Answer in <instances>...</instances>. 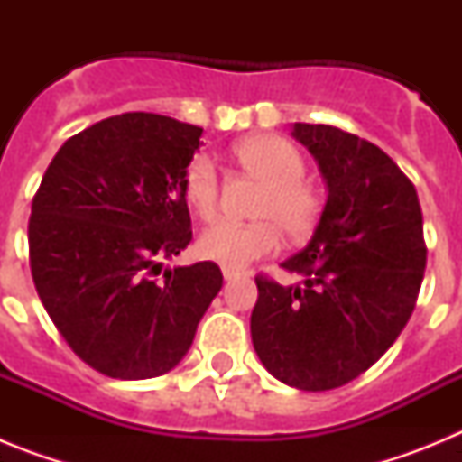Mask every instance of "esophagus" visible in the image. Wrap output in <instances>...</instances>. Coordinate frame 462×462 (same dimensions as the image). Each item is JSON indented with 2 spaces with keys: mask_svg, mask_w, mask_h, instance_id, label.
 Listing matches in <instances>:
<instances>
[{
  "mask_svg": "<svg viewBox=\"0 0 462 462\" xmlns=\"http://www.w3.org/2000/svg\"><path fill=\"white\" fill-rule=\"evenodd\" d=\"M222 275H224V280H236V277H238L240 273L234 271V268H226V266H224V268H222Z\"/></svg>",
  "mask_w": 462,
  "mask_h": 462,
  "instance_id": "esophagus-1",
  "label": "esophagus"
}]
</instances>
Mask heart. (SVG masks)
Wrapping results in <instances>:
<instances>
[{
  "label": "heart",
  "instance_id": "1",
  "mask_svg": "<svg viewBox=\"0 0 462 462\" xmlns=\"http://www.w3.org/2000/svg\"><path fill=\"white\" fill-rule=\"evenodd\" d=\"M245 173L263 182L252 224L217 222L199 236L203 259L226 268H245L250 261L280 247V228L289 238H303L319 222L321 199L305 175V162L291 143L280 136H250L234 148ZM182 194L201 219H212L219 206V171L208 154H196L182 175Z\"/></svg>",
  "mask_w": 462,
  "mask_h": 462
}]
</instances>
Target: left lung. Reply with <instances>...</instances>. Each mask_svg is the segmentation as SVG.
<instances>
[{"label": "left lung", "instance_id": "obj_1", "mask_svg": "<svg viewBox=\"0 0 462 462\" xmlns=\"http://www.w3.org/2000/svg\"><path fill=\"white\" fill-rule=\"evenodd\" d=\"M328 199L312 240L282 263L303 277L256 275L252 342L263 368L300 391H328L377 363L414 312L426 271L414 185L389 154L337 126L296 122Z\"/></svg>", "mask_w": 462, "mask_h": 462}]
</instances>
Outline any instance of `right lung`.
<instances>
[{
  "instance_id": "1",
  "label": "right lung",
  "mask_w": 462,
  "mask_h": 462,
  "mask_svg": "<svg viewBox=\"0 0 462 462\" xmlns=\"http://www.w3.org/2000/svg\"><path fill=\"white\" fill-rule=\"evenodd\" d=\"M201 126L122 113L57 150L32 201L30 266L67 345L113 379H150L189 352L222 289L212 261L164 268L191 240L182 175Z\"/></svg>"
}]
</instances>
